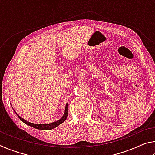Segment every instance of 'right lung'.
I'll use <instances>...</instances> for the list:
<instances>
[{
    "label": "right lung",
    "instance_id": "obj_1",
    "mask_svg": "<svg viewBox=\"0 0 155 155\" xmlns=\"http://www.w3.org/2000/svg\"><path fill=\"white\" fill-rule=\"evenodd\" d=\"M15 114H16V113H15ZM68 114V104H66V105H65V109L64 114V115H63V117L61 119L57 120V121H56V122L50 123V124H34V123L29 122L27 121V120H25V119H23L22 117H21L18 114H16V115H18V117H19L21 121L25 123L26 124L30 126V127H32L33 128H37V129H40V130H51V129H53V128H56L57 126H59V124H61V123L64 122L67 118Z\"/></svg>",
    "mask_w": 155,
    "mask_h": 155
}]
</instances>
